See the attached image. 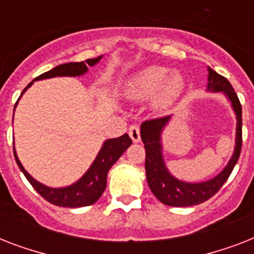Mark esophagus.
Listing matches in <instances>:
<instances>
[{"label":"esophagus","instance_id":"34e87169","mask_svg":"<svg viewBox=\"0 0 254 254\" xmlns=\"http://www.w3.org/2000/svg\"><path fill=\"white\" fill-rule=\"evenodd\" d=\"M129 135L133 142H139L141 141V134H139V127L133 125V127H129Z\"/></svg>","mask_w":254,"mask_h":254}]
</instances>
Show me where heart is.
<instances>
[{"instance_id":"b5f03b06","label":"heart","mask_w":254,"mask_h":254,"mask_svg":"<svg viewBox=\"0 0 254 254\" xmlns=\"http://www.w3.org/2000/svg\"><path fill=\"white\" fill-rule=\"evenodd\" d=\"M186 80L179 72L169 73L163 65H147L127 77L123 88L124 96L131 101H143L151 97L155 111H166L185 92Z\"/></svg>"}]
</instances>
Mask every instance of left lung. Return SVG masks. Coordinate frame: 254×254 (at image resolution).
Masks as SVG:
<instances>
[{
    "instance_id": "obj_1",
    "label": "left lung",
    "mask_w": 254,
    "mask_h": 254,
    "mask_svg": "<svg viewBox=\"0 0 254 254\" xmlns=\"http://www.w3.org/2000/svg\"><path fill=\"white\" fill-rule=\"evenodd\" d=\"M207 91L217 93L220 92L227 97L235 115H236V138H235V150L227 166L217 174L204 182H185L178 179L167 169L163 158L162 133L165 127L173 119V116H167L163 119L149 120L141 124V139L146 149V179L149 189L154 193L155 197L161 203L171 207H191L200 204L208 200L221 189L228 177L232 173L233 167L239 161L243 143V119H241V104L236 92L224 76L215 72L208 67V83Z\"/></svg>"
}]
</instances>
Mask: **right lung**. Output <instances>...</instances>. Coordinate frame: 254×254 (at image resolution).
Wrapping results in <instances>:
<instances>
[{
    "instance_id": "obj_1",
    "label": "right lung",
    "mask_w": 254,
    "mask_h": 254,
    "mask_svg": "<svg viewBox=\"0 0 254 254\" xmlns=\"http://www.w3.org/2000/svg\"><path fill=\"white\" fill-rule=\"evenodd\" d=\"M101 58H103V55H100L99 58H95V59H88L85 62H75V63H65V64L57 65L55 68L50 69L47 72L42 73L41 76L35 77L23 89L21 96L33 85L34 81L37 80L51 79V77L57 76H81V75H84V73L88 72L89 67H93V65L97 64L101 61ZM21 96H19V99H21ZM19 99H18V101H19ZM18 101L15 103V107H17ZM14 111H15V108H14ZM130 145L131 139L129 138L127 134L121 135L119 138H111L104 141L103 146H101L100 151L96 155L95 161L92 162L89 169L83 174V177L80 179H77L72 185L65 186V187H58V189H55V187H49V186L38 182L37 179H34L26 171L25 167L22 166V163L19 161V158H18L17 151H15V147L14 146L13 150L18 167L21 169V171L23 173L26 179L30 182V185L33 186L34 189L37 190V192L42 197H45L46 200L50 201L54 205L68 207V208H77V207L91 205L99 200L100 196L103 195L104 190L107 187L108 171L111 170V167L117 162V159L124 154V151L127 150Z\"/></svg>"
}]
</instances>
